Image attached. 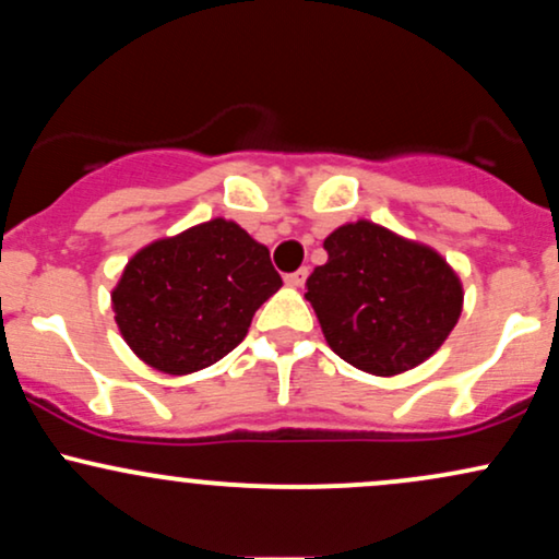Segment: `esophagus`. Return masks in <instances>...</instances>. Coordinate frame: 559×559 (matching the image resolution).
<instances>
[{"label": "esophagus", "instance_id": "34e87169", "mask_svg": "<svg viewBox=\"0 0 559 559\" xmlns=\"http://www.w3.org/2000/svg\"><path fill=\"white\" fill-rule=\"evenodd\" d=\"M307 275H310V271H307V267H299V271L288 273L284 281H286V286H292V288H299V286H305Z\"/></svg>", "mask_w": 559, "mask_h": 559}]
</instances>
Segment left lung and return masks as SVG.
Segmentation results:
<instances>
[{
	"label": "left lung",
	"mask_w": 559,
	"mask_h": 559,
	"mask_svg": "<svg viewBox=\"0 0 559 559\" xmlns=\"http://www.w3.org/2000/svg\"><path fill=\"white\" fill-rule=\"evenodd\" d=\"M307 278L305 299L344 362L373 376L418 368L447 342L463 312V284L426 243L370 221L344 223Z\"/></svg>",
	"instance_id": "1"
}]
</instances>
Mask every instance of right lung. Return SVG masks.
<instances>
[{
  "label": "right lung",
  "instance_id": "right-lung-1",
  "mask_svg": "<svg viewBox=\"0 0 559 559\" xmlns=\"http://www.w3.org/2000/svg\"><path fill=\"white\" fill-rule=\"evenodd\" d=\"M265 243L213 217L141 247L112 288V312L133 355L168 376L223 360L278 292Z\"/></svg>",
  "mask_w": 559,
  "mask_h": 559
}]
</instances>
